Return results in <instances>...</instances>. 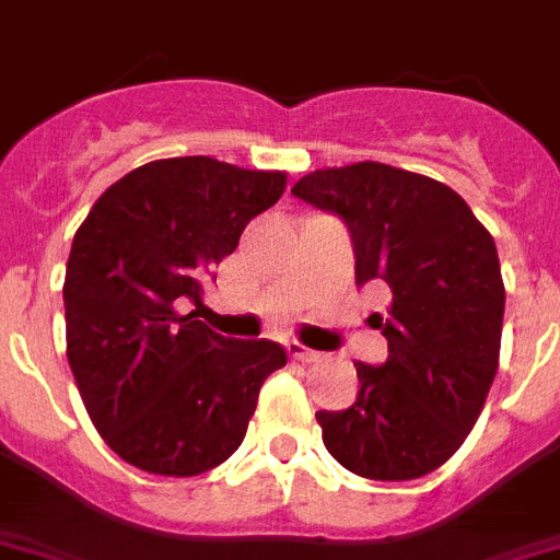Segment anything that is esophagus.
Returning <instances> with one entry per match:
<instances>
[{
  "label": "esophagus",
  "instance_id": "esophagus-1",
  "mask_svg": "<svg viewBox=\"0 0 560 560\" xmlns=\"http://www.w3.org/2000/svg\"><path fill=\"white\" fill-rule=\"evenodd\" d=\"M285 349H289L291 358L303 360V363H317V360L323 358L320 352H314V349H308V346L298 343V340H289V343H285Z\"/></svg>",
  "mask_w": 560,
  "mask_h": 560
}]
</instances>
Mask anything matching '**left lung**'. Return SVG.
Instances as JSON below:
<instances>
[{
  "instance_id": "left-lung-1",
  "label": "left lung",
  "mask_w": 560,
  "mask_h": 560,
  "mask_svg": "<svg viewBox=\"0 0 560 560\" xmlns=\"http://www.w3.org/2000/svg\"><path fill=\"white\" fill-rule=\"evenodd\" d=\"M291 194L343 217L358 285L392 294L377 326L389 358L354 363L358 400L317 412L323 443L360 478L429 475L472 432L495 381L506 300L495 240L450 186L383 163L312 171Z\"/></svg>"
}]
</instances>
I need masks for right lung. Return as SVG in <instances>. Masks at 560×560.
<instances>
[{
    "instance_id": "1",
    "label": "right lung",
    "mask_w": 560,
    "mask_h": 560,
    "mask_svg": "<svg viewBox=\"0 0 560 560\" xmlns=\"http://www.w3.org/2000/svg\"><path fill=\"white\" fill-rule=\"evenodd\" d=\"M283 191V171L154 160L117 179L73 234L68 363L96 432L142 472L191 478L229 460L262 381L285 366L280 343L231 340L183 314Z\"/></svg>"
}]
</instances>
